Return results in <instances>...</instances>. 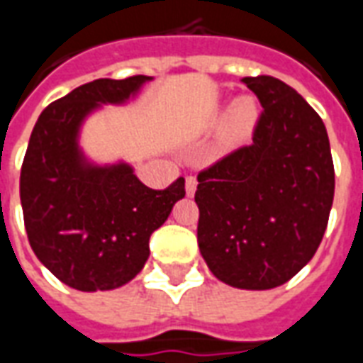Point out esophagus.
<instances>
[{"label":"esophagus","mask_w":363,"mask_h":363,"mask_svg":"<svg viewBox=\"0 0 363 363\" xmlns=\"http://www.w3.org/2000/svg\"><path fill=\"white\" fill-rule=\"evenodd\" d=\"M195 189H197V179L194 176H187L186 177V194L191 197L195 194Z\"/></svg>","instance_id":"esophagus-1"}]
</instances>
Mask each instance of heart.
Instances as JSON below:
<instances>
[{
  "label": "heart",
  "instance_id": "obj_1",
  "mask_svg": "<svg viewBox=\"0 0 363 363\" xmlns=\"http://www.w3.org/2000/svg\"><path fill=\"white\" fill-rule=\"evenodd\" d=\"M258 121V105L252 97L236 99L227 115V136L228 140L238 143L250 135L252 128Z\"/></svg>",
  "mask_w": 363,
  "mask_h": 363
}]
</instances>
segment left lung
Returning <instances> with one entry per match:
<instances>
[{"mask_svg": "<svg viewBox=\"0 0 363 363\" xmlns=\"http://www.w3.org/2000/svg\"><path fill=\"white\" fill-rule=\"evenodd\" d=\"M264 111L252 145L199 172L197 242L223 284L272 289L309 264L334 199V164L323 119L272 76L244 78Z\"/></svg>", "mask_w": 363, "mask_h": 363, "instance_id": "left-lung-1", "label": "left lung"}]
</instances>
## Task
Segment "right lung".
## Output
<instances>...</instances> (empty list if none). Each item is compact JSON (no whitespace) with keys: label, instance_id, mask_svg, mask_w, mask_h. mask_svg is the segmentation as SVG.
<instances>
[{"label":"right lung","instance_id":"obj_1","mask_svg":"<svg viewBox=\"0 0 363 363\" xmlns=\"http://www.w3.org/2000/svg\"><path fill=\"white\" fill-rule=\"evenodd\" d=\"M148 76L94 79L40 113L21 166L25 230L37 258L78 291L121 287L150 256V235L186 195V179L150 189L127 164L91 166L78 133L99 104H123Z\"/></svg>","mask_w":363,"mask_h":363}]
</instances>
